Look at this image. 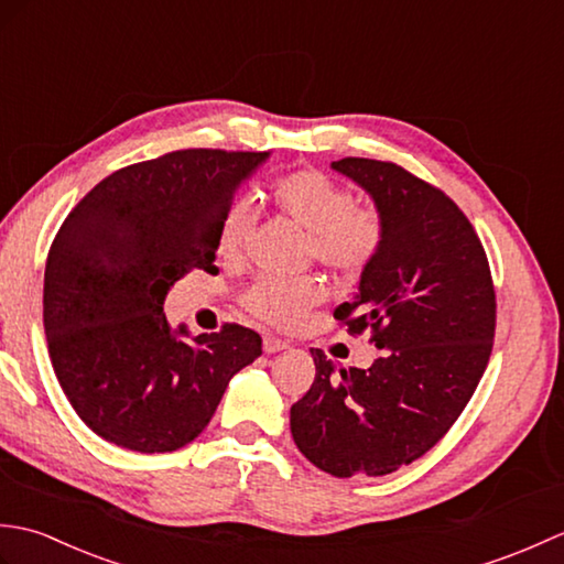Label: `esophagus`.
<instances>
[{
    "label": "esophagus",
    "instance_id": "obj_1",
    "mask_svg": "<svg viewBox=\"0 0 564 564\" xmlns=\"http://www.w3.org/2000/svg\"><path fill=\"white\" fill-rule=\"evenodd\" d=\"M285 346H289V341L273 337V334H267V337H263V351H267V354L281 351V349H285Z\"/></svg>",
    "mask_w": 564,
    "mask_h": 564
}]
</instances>
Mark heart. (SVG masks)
<instances>
[{
    "label": "heart",
    "mask_w": 564,
    "mask_h": 564,
    "mask_svg": "<svg viewBox=\"0 0 564 564\" xmlns=\"http://www.w3.org/2000/svg\"><path fill=\"white\" fill-rule=\"evenodd\" d=\"M279 213L305 227V254L341 279H358L386 245V220L370 206H356L354 191L319 170H295L271 184ZM251 230V203L239 196L218 225V254L237 259ZM322 301L313 275L257 279L239 297L249 315L273 327H295Z\"/></svg>",
    "instance_id": "obj_1"
}]
</instances>
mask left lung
Returning <instances> with one entry per match:
<instances>
[{
  "instance_id": "8db88e82",
  "label": "left lung",
  "mask_w": 564,
  "mask_h": 564,
  "mask_svg": "<svg viewBox=\"0 0 564 564\" xmlns=\"http://www.w3.org/2000/svg\"><path fill=\"white\" fill-rule=\"evenodd\" d=\"M332 166L364 186L386 220L356 301L334 310L382 354L366 370H337L310 349L317 373L291 406V431L319 470L378 477L422 458L470 402L492 354L497 297L480 237L441 188L394 162Z\"/></svg>"
}]
</instances>
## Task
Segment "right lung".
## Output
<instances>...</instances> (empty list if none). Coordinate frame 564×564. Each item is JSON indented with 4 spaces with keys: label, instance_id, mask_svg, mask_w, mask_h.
Listing matches in <instances>:
<instances>
[{
    "label": "right lung",
    "instance_id": "1",
    "mask_svg": "<svg viewBox=\"0 0 564 564\" xmlns=\"http://www.w3.org/2000/svg\"><path fill=\"white\" fill-rule=\"evenodd\" d=\"M269 152L176 150L106 176L53 239L45 261L47 354L79 419L138 453L194 441L227 382L261 356L242 325L184 341L164 295L191 271H218V225Z\"/></svg>",
    "mask_w": 564,
    "mask_h": 564
}]
</instances>
